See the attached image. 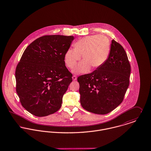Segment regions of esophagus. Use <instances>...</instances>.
Listing matches in <instances>:
<instances>
[{
	"label": "esophagus",
	"instance_id": "obj_1",
	"mask_svg": "<svg viewBox=\"0 0 151 151\" xmlns=\"http://www.w3.org/2000/svg\"><path fill=\"white\" fill-rule=\"evenodd\" d=\"M72 79H73V81H76L77 79V77L75 75H73L72 76Z\"/></svg>",
	"mask_w": 151,
	"mask_h": 151
}]
</instances>
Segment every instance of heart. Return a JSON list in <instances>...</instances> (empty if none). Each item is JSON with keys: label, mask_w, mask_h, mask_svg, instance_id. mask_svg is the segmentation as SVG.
Listing matches in <instances>:
<instances>
[{"label": "heart", "mask_w": 151, "mask_h": 151, "mask_svg": "<svg viewBox=\"0 0 151 151\" xmlns=\"http://www.w3.org/2000/svg\"><path fill=\"white\" fill-rule=\"evenodd\" d=\"M110 42L108 38L102 35H95L84 37L74 45V49H69L64 55L66 66L73 69L77 63H79L74 70L75 73L88 72L90 68L97 69L106 61L110 52Z\"/></svg>", "instance_id": "heart-1"}]
</instances>
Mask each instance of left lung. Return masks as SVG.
Returning <instances> with one entry per match:
<instances>
[{"label":"left lung","instance_id":"left-lung-1","mask_svg":"<svg viewBox=\"0 0 151 151\" xmlns=\"http://www.w3.org/2000/svg\"><path fill=\"white\" fill-rule=\"evenodd\" d=\"M131 67L120 44L112 40L109 57L100 68L78 78L81 104L86 111L109 113L124 99L130 83Z\"/></svg>","mask_w":151,"mask_h":151}]
</instances>
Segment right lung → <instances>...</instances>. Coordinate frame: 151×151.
I'll return each mask as SVG.
<instances>
[{"instance_id": "obj_1", "label": "right lung", "mask_w": 151, "mask_h": 151, "mask_svg": "<svg viewBox=\"0 0 151 151\" xmlns=\"http://www.w3.org/2000/svg\"><path fill=\"white\" fill-rule=\"evenodd\" d=\"M73 36L45 35L25 50L16 69V91L22 106L36 116L52 114L72 82L64 55Z\"/></svg>"}]
</instances>
